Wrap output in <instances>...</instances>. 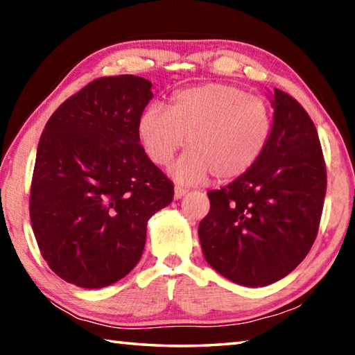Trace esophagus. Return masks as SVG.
Returning a JSON list of instances; mask_svg holds the SVG:
<instances>
[{
  "label": "esophagus",
  "mask_w": 355,
  "mask_h": 355,
  "mask_svg": "<svg viewBox=\"0 0 355 355\" xmlns=\"http://www.w3.org/2000/svg\"><path fill=\"white\" fill-rule=\"evenodd\" d=\"M186 194H188V191L184 188H180V186H175V189H173V197H175V200L182 199V197H184Z\"/></svg>",
  "instance_id": "1"
}]
</instances>
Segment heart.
Instances as JSON below:
<instances>
[{"label": "heart", "mask_w": 355, "mask_h": 355, "mask_svg": "<svg viewBox=\"0 0 355 355\" xmlns=\"http://www.w3.org/2000/svg\"><path fill=\"white\" fill-rule=\"evenodd\" d=\"M271 131L266 101L222 83L180 91L171 107L152 103L137 122V136L155 164H169L186 142L189 150L172 169L184 184L208 175L218 183L244 175L266 150Z\"/></svg>", "instance_id": "1"}]
</instances>
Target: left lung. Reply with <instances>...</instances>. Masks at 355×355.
<instances>
[{
  "label": "left lung",
  "instance_id": "left-lung-1",
  "mask_svg": "<svg viewBox=\"0 0 355 355\" xmlns=\"http://www.w3.org/2000/svg\"><path fill=\"white\" fill-rule=\"evenodd\" d=\"M272 131L255 166L208 192L199 224L203 257L244 286L284 279L315 243L326 197V166L313 122L290 95L274 89Z\"/></svg>",
  "mask_w": 355,
  "mask_h": 355
}]
</instances>
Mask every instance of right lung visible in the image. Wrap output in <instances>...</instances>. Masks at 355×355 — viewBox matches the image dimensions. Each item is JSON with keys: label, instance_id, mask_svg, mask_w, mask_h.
Returning a JSON list of instances; mask_svg holds the SVG:
<instances>
[{"label": "right lung", "instance_id": "obj_1", "mask_svg": "<svg viewBox=\"0 0 355 355\" xmlns=\"http://www.w3.org/2000/svg\"><path fill=\"white\" fill-rule=\"evenodd\" d=\"M152 97L146 78H98L45 125L29 216L42 257L69 284L94 290L123 279L141 260L148 219L173 199L137 136Z\"/></svg>", "mask_w": 355, "mask_h": 355}]
</instances>
